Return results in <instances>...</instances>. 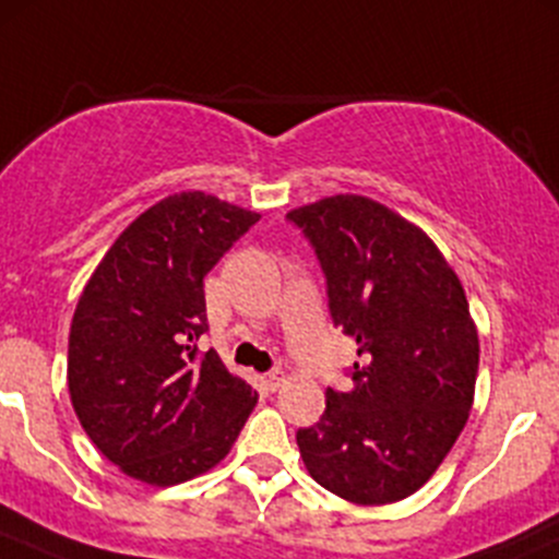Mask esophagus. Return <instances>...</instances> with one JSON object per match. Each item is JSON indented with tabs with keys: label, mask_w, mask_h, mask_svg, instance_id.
<instances>
[{
	"label": "esophagus",
	"mask_w": 559,
	"mask_h": 559,
	"mask_svg": "<svg viewBox=\"0 0 559 559\" xmlns=\"http://www.w3.org/2000/svg\"><path fill=\"white\" fill-rule=\"evenodd\" d=\"M284 381H286V376L281 373V370H273V373L264 376V386H267L270 392H275V389L284 386Z\"/></svg>",
	"instance_id": "obj_1"
}]
</instances>
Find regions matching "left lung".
<instances>
[{
	"instance_id": "1",
	"label": "left lung",
	"mask_w": 559,
	"mask_h": 559,
	"mask_svg": "<svg viewBox=\"0 0 559 559\" xmlns=\"http://www.w3.org/2000/svg\"><path fill=\"white\" fill-rule=\"evenodd\" d=\"M289 218L359 357L352 389H326L324 416L297 432L300 456L348 503H397L430 481L471 416L478 330L462 281L425 229L370 197H324Z\"/></svg>"
}]
</instances>
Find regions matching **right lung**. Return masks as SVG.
<instances>
[{
    "label": "right lung",
    "instance_id": "right-lung-1",
    "mask_svg": "<svg viewBox=\"0 0 559 559\" xmlns=\"http://www.w3.org/2000/svg\"><path fill=\"white\" fill-rule=\"evenodd\" d=\"M257 222V211L178 191L140 213L83 286L67 386L86 436L129 478L173 487L202 476L257 405L216 348L197 354L202 281Z\"/></svg>",
    "mask_w": 559,
    "mask_h": 559
}]
</instances>
